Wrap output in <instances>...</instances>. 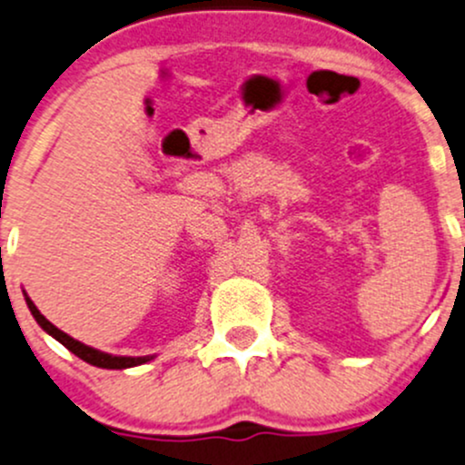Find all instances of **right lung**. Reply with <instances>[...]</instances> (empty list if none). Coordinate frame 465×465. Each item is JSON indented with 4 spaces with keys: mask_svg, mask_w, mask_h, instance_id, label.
I'll use <instances>...</instances> for the list:
<instances>
[{
    "mask_svg": "<svg viewBox=\"0 0 465 465\" xmlns=\"http://www.w3.org/2000/svg\"><path fill=\"white\" fill-rule=\"evenodd\" d=\"M26 305H28V310H31V314L35 316V321L39 322V327H42L44 331H48V334H51L53 339L60 341V343L64 345L66 350H71L73 354L80 356V359L86 361V363L95 365V368L124 370V368H134V365H143V363H146V361H151V356H114V354H106V351L93 350V348H89V345H84V343H80V341L71 339V336L64 334V331L57 330V327L53 325L51 321L44 319L42 312L37 310L35 302H33L28 296H26Z\"/></svg>",
    "mask_w": 465,
    "mask_h": 465,
    "instance_id": "obj_1",
    "label": "right lung"
}]
</instances>
